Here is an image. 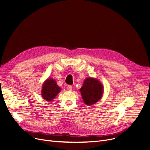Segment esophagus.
<instances>
[{"label": "esophagus", "mask_w": 150, "mask_h": 150, "mask_svg": "<svg viewBox=\"0 0 150 150\" xmlns=\"http://www.w3.org/2000/svg\"><path fill=\"white\" fill-rule=\"evenodd\" d=\"M67 88L69 91H72V87L71 86V85H68Z\"/></svg>", "instance_id": "esophagus-1"}]
</instances>
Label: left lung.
I'll list each match as a JSON object with an SVG mask.
<instances>
[{
	"label": "left lung",
	"instance_id": "obj_1",
	"mask_svg": "<svg viewBox=\"0 0 150 150\" xmlns=\"http://www.w3.org/2000/svg\"><path fill=\"white\" fill-rule=\"evenodd\" d=\"M79 91L85 104L90 106L100 100L103 94L104 88L103 84L98 79L88 77L84 80Z\"/></svg>",
	"mask_w": 150,
	"mask_h": 150
}]
</instances>
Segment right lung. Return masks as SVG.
<instances>
[{
    "mask_svg": "<svg viewBox=\"0 0 150 150\" xmlns=\"http://www.w3.org/2000/svg\"><path fill=\"white\" fill-rule=\"evenodd\" d=\"M60 91L61 88L58 86L56 81L53 78H48L42 83L41 93L42 97L49 102L53 101Z\"/></svg>",
    "mask_w": 150,
    "mask_h": 150,
    "instance_id": "1",
    "label": "right lung"
}]
</instances>
